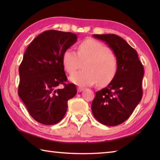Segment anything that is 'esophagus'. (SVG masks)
Wrapping results in <instances>:
<instances>
[{
    "label": "esophagus",
    "mask_w": 160,
    "mask_h": 160,
    "mask_svg": "<svg viewBox=\"0 0 160 160\" xmlns=\"http://www.w3.org/2000/svg\"><path fill=\"white\" fill-rule=\"evenodd\" d=\"M84 90H85V88L79 87V88H78V92H82Z\"/></svg>",
    "instance_id": "esophagus-1"
}]
</instances>
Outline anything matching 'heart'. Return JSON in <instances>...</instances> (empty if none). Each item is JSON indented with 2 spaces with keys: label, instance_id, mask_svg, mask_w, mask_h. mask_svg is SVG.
Wrapping results in <instances>:
<instances>
[{
  "label": "heart",
  "instance_id": "heart-1",
  "mask_svg": "<svg viewBox=\"0 0 160 160\" xmlns=\"http://www.w3.org/2000/svg\"><path fill=\"white\" fill-rule=\"evenodd\" d=\"M65 70L72 74L82 66L83 69L70 77V80L79 86H104L112 82L118 70L114 54L102 42L93 39L82 42L78 53L72 49L64 51L62 58Z\"/></svg>",
  "mask_w": 160,
  "mask_h": 160
}]
</instances>
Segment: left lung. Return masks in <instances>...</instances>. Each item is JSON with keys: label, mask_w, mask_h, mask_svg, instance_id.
Wrapping results in <instances>:
<instances>
[{"label": "left lung", "mask_w": 160, "mask_h": 160, "mask_svg": "<svg viewBox=\"0 0 160 160\" xmlns=\"http://www.w3.org/2000/svg\"><path fill=\"white\" fill-rule=\"evenodd\" d=\"M112 48L118 61L114 78L96 92L92 112L97 121L109 126L123 123L129 118L142 97L144 68L137 51L116 34H93Z\"/></svg>", "instance_id": "left-lung-1"}]
</instances>
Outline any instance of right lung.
<instances>
[{
    "label": "right lung",
    "instance_id": "obj_1",
    "mask_svg": "<svg viewBox=\"0 0 160 160\" xmlns=\"http://www.w3.org/2000/svg\"><path fill=\"white\" fill-rule=\"evenodd\" d=\"M71 32L48 30L28 46L19 67L18 95L37 122L53 125L66 114L68 101L77 94L74 84H66L62 61L64 51L77 41ZM63 85V88L59 86Z\"/></svg>",
    "mask_w": 160,
    "mask_h": 160
}]
</instances>
